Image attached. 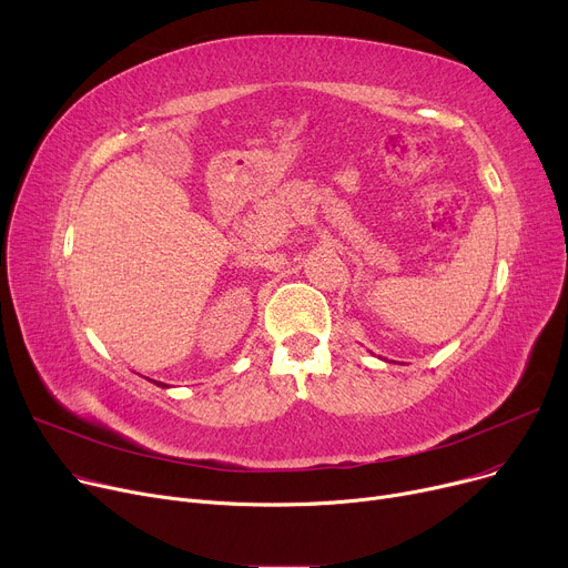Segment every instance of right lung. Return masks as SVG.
<instances>
[{"instance_id": "right-lung-1", "label": "right lung", "mask_w": 568, "mask_h": 568, "mask_svg": "<svg viewBox=\"0 0 568 568\" xmlns=\"http://www.w3.org/2000/svg\"><path fill=\"white\" fill-rule=\"evenodd\" d=\"M159 386H168V384H163V382H159Z\"/></svg>"}]
</instances>
